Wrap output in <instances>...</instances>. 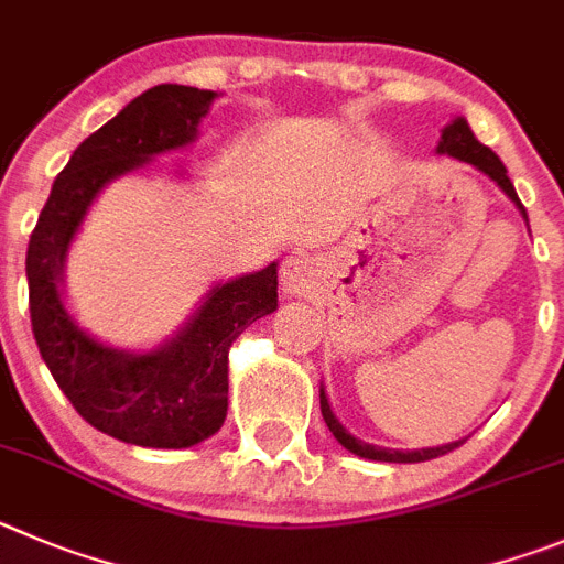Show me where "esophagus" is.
I'll use <instances>...</instances> for the list:
<instances>
[{"label": "esophagus", "mask_w": 564, "mask_h": 564, "mask_svg": "<svg viewBox=\"0 0 564 564\" xmlns=\"http://www.w3.org/2000/svg\"><path fill=\"white\" fill-rule=\"evenodd\" d=\"M314 281H317V267H314L312 258L301 256V252H292V256L283 261L281 286L286 294L301 297V294H306L308 289L314 286Z\"/></svg>", "instance_id": "1"}]
</instances>
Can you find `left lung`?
<instances>
[{"label":"left lung","mask_w":564,"mask_h":564,"mask_svg":"<svg viewBox=\"0 0 564 564\" xmlns=\"http://www.w3.org/2000/svg\"><path fill=\"white\" fill-rule=\"evenodd\" d=\"M435 151H438V154L455 156V160H460V162H469V165H475L478 171H484V174L489 176L491 182H497V187H500V191H503V194L514 202L517 210L522 213V219L529 221V216H525V207H522L520 196H517L514 185H511V180H509V174H506V165L500 162V156H497L491 149H486L478 137L471 134L469 123H466L464 118H455L453 123L444 126V131H441V140H438V149ZM319 410H323V419H326V424H328V430L334 433V438H337L339 444L348 449V453L359 455V458H368V460H384V464H421V460H430V458H438V455L453 453L455 446H460L466 441V438H460V441H453V444L427 446V449H388V446L368 444V441H362V438H357V435L348 433V430L343 427V421L334 415L332 404H328V395L323 388H319Z\"/></svg>","instance_id":"obj_1"}]
</instances>
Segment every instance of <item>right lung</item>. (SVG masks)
<instances>
[{
  "label": "right lung",
  "instance_id": "right-lung-1",
  "mask_svg": "<svg viewBox=\"0 0 564 564\" xmlns=\"http://www.w3.org/2000/svg\"><path fill=\"white\" fill-rule=\"evenodd\" d=\"M219 98L160 84L89 134L53 182L28 247L30 323L42 359L95 430L151 449H185L227 419V354L250 323L278 308V263L216 283L185 326L151 351L100 343L64 306V261L80 221L109 182L156 154L191 145Z\"/></svg>",
  "mask_w": 564,
  "mask_h": 564
}]
</instances>
